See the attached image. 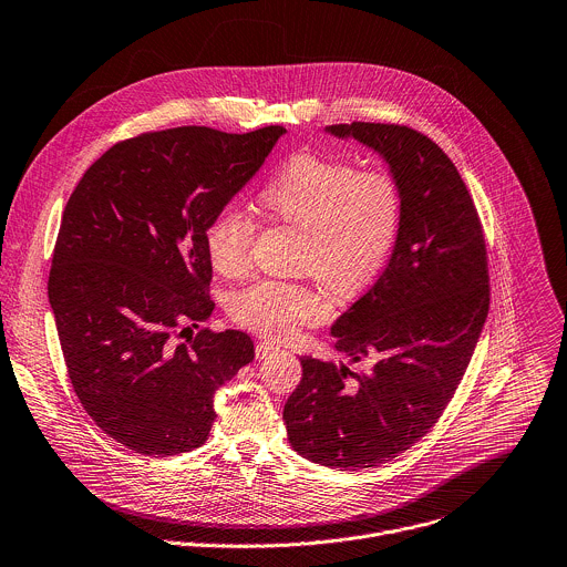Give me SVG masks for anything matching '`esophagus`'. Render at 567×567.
I'll return each mask as SVG.
<instances>
[{"instance_id": "1", "label": "esophagus", "mask_w": 567, "mask_h": 567, "mask_svg": "<svg viewBox=\"0 0 567 567\" xmlns=\"http://www.w3.org/2000/svg\"><path fill=\"white\" fill-rule=\"evenodd\" d=\"M275 350H279L275 343H268V341H264V343H257V348H255V354H257V359H266L268 354H272Z\"/></svg>"}]
</instances>
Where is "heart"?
I'll return each mask as SVG.
<instances>
[{
    "mask_svg": "<svg viewBox=\"0 0 567 567\" xmlns=\"http://www.w3.org/2000/svg\"><path fill=\"white\" fill-rule=\"evenodd\" d=\"M257 210L299 230L295 268L315 275L339 297L363 290L388 259L401 224V188L381 166L354 168L346 159L299 155L257 195ZM255 221L237 208L215 213L204 230L208 261L237 279L250 266ZM319 288L306 281L264 279L233 299V319L266 337H288L326 315Z\"/></svg>",
    "mask_w": 567,
    "mask_h": 567,
    "instance_id": "obj_1",
    "label": "heart"
}]
</instances>
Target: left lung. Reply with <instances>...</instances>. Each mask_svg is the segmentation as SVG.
Returning <instances> with one entry per match:
<instances>
[{
  "instance_id": "left-lung-1",
  "label": "left lung",
  "mask_w": 567,
  "mask_h": 567,
  "mask_svg": "<svg viewBox=\"0 0 567 567\" xmlns=\"http://www.w3.org/2000/svg\"><path fill=\"white\" fill-rule=\"evenodd\" d=\"M377 153L401 188V224L379 279L330 328L347 363L301 357L284 405L288 441L312 463L381 465L436 423L481 337L487 257L474 202L447 155L394 124L328 126Z\"/></svg>"
}]
</instances>
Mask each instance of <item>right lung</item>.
Masks as SVG:
<instances>
[{
  "label": "right lung",
  "mask_w": 567,
  "mask_h": 567,
  "mask_svg": "<svg viewBox=\"0 0 567 567\" xmlns=\"http://www.w3.org/2000/svg\"><path fill=\"white\" fill-rule=\"evenodd\" d=\"M281 135L146 133L106 151L66 204L49 301L69 377L89 416L140 454L204 445L215 392L255 359L246 332H193L215 308L204 230Z\"/></svg>",
  "instance_id": "add662e5"
}]
</instances>
